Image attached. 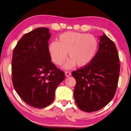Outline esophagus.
<instances>
[{
    "label": "esophagus",
    "mask_w": 131,
    "mask_h": 131,
    "mask_svg": "<svg viewBox=\"0 0 131 131\" xmlns=\"http://www.w3.org/2000/svg\"><path fill=\"white\" fill-rule=\"evenodd\" d=\"M71 73L70 72H69V71H66V72H65V75H66V76L67 77L71 76Z\"/></svg>",
    "instance_id": "34e87169"
}]
</instances>
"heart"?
<instances>
[{
	"mask_svg": "<svg viewBox=\"0 0 131 131\" xmlns=\"http://www.w3.org/2000/svg\"><path fill=\"white\" fill-rule=\"evenodd\" d=\"M98 48V41L91 34L75 31L61 34L58 41H52L49 45L50 56L55 63L60 65L70 57L63 66L64 69H71L78 64L80 67L88 65L94 59Z\"/></svg>",
	"mask_w": 131,
	"mask_h": 131,
	"instance_id": "obj_1",
	"label": "heart"
}]
</instances>
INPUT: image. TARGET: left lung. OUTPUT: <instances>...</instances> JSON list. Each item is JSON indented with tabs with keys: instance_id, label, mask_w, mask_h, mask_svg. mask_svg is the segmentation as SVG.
Wrapping results in <instances>:
<instances>
[{
	"instance_id": "left-lung-1",
	"label": "left lung",
	"mask_w": 131,
	"mask_h": 131,
	"mask_svg": "<svg viewBox=\"0 0 131 131\" xmlns=\"http://www.w3.org/2000/svg\"><path fill=\"white\" fill-rule=\"evenodd\" d=\"M98 50L90 63L74 71V92L78 106L86 112L101 109L111 102L117 87L120 65L113 41L104 33L99 37Z\"/></svg>"
}]
</instances>
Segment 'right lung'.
I'll list each match as a JSON object with an SVG mask.
<instances>
[{
	"instance_id": "add662e5",
	"label": "right lung",
	"mask_w": 131,
	"mask_h": 131,
	"mask_svg": "<svg viewBox=\"0 0 131 131\" xmlns=\"http://www.w3.org/2000/svg\"><path fill=\"white\" fill-rule=\"evenodd\" d=\"M49 29L39 27L24 34L13 50L12 80L16 92L30 106L43 108L54 100L65 78L52 63L48 48Z\"/></svg>"
}]
</instances>
